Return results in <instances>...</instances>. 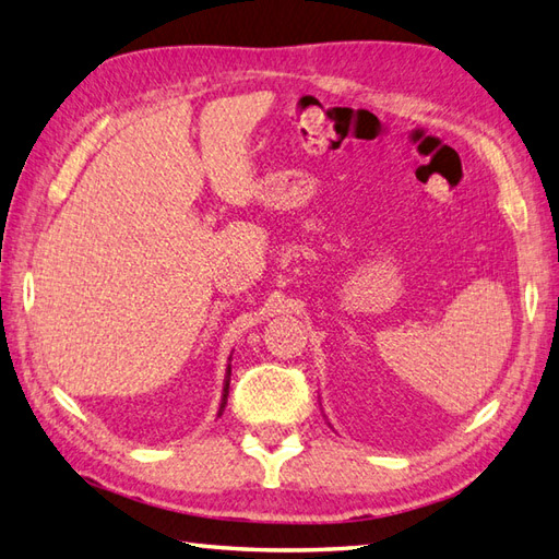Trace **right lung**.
Masks as SVG:
<instances>
[{
    "label": "right lung",
    "mask_w": 559,
    "mask_h": 559,
    "mask_svg": "<svg viewBox=\"0 0 559 559\" xmlns=\"http://www.w3.org/2000/svg\"><path fill=\"white\" fill-rule=\"evenodd\" d=\"M233 358V356H229ZM229 373H233V368H229L227 364V370H225V385H223V400H221V409H217V417L225 412V404H227V392H229Z\"/></svg>",
    "instance_id": "right-lung-1"
}]
</instances>
